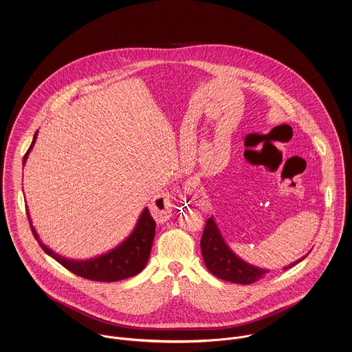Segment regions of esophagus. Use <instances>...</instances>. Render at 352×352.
Listing matches in <instances>:
<instances>
[{
	"mask_svg": "<svg viewBox=\"0 0 352 352\" xmlns=\"http://www.w3.org/2000/svg\"><path fill=\"white\" fill-rule=\"evenodd\" d=\"M153 212L156 213V217H159L160 220H164V219H167L168 214H169V203H168V199L166 197H163V206H162V209H157V206H155L153 205Z\"/></svg>",
	"mask_w": 352,
	"mask_h": 352,
	"instance_id": "esophagus-1",
	"label": "esophagus"
}]
</instances>
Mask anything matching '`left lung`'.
Returning <instances> with one entry per match:
<instances>
[{
    "instance_id": "1",
    "label": "left lung",
    "mask_w": 352,
    "mask_h": 352,
    "mask_svg": "<svg viewBox=\"0 0 352 352\" xmlns=\"http://www.w3.org/2000/svg\"><path fill=\"white\" fill-rule=\"evenodd\" d=\"M200 246H201L204 262L208 270L222 280H229V282L241 283V285H250L257 282L258 279L263 277V274L267 273L266 270H262L243 262L229 249V246L222 239L213 217H210L205 223ZM305 257L298 259L294 263L283 269L287 270L293 267L298 262L305 259Z\"/></svg>"
}]
</instances>
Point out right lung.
I'll use <instances>...</instances> for the list:
<instances>
[{"label":"right lung","mask_w":352,"mask_h":352,"mask_svg":"<svg viewBox=\"0 0 352 352\" xmlns=\"http://www.w3.org/2000/svg\"><path fill=\"white\" fill-rule=\"evenodd\" d=\"M37 133L38 131L34 133L33 142L23 156V160H22L23 164L28 159L30 149L34 146ZM26 214H28V220L30 223L33 236L36 240H38V243L43 249V252L56 259V262H59L63 267H66L67 270H70L72 273H74L79 277L91 279V280H100V282H115V280L126 279V278L139 274L148 262L149 253H151L152 242L155 237V228H156V222L152 219L148 208H146L140 214L136 228L133 229V232L131 233L127 240L122 242L118 248H115L107 254H103L96 258L87 259V261L66 259L56 254L47 246H45L38 239L37 232L34 230V226L29 217L28 208H26Z\"/></svg>","instance_id":"add662e5"}]
</instances>
